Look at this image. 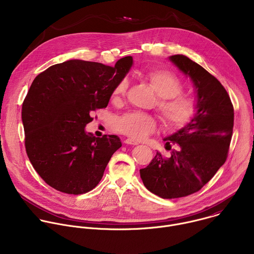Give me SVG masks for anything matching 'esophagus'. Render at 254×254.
I'll return each mask as SVG.
<instances>
[{
  "label": "esophagus",
  "mask_w": 254,
  "mask_h": 254,
  "mask_svg": "<svg viewBox=\"0 0 254 254\" xmlns=\"http://www.w3.org/2000/svg\"><path fill=\"white\" fill-rule=\"evenodd\" d=\"M124 142L127 144H131V146H136V144H138V142L132 138H126Z\"/></svg>",
  "instance_id": "1"
}]
</instances>
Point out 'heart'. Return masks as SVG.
Returning <instances> with one entry per match:
<instances>
[{
	"mask_svg": "<svg viewBox=\"0 0 254 254\" xmlns=\"http://www.w3.org/2000/svg\"><path fill=\"white\" fill-rule=\"evenodd\" d=\"M143 77L158 95L157 107L165 127H184L195 113V102L189 94L181 92L183 89L181 80L172 72L163 69H151L144 72ZM127 88V80L119 82L114 89L113 99L120 101L125 96ZM114 126L121 133L134 139H142L156 129L157 121L148 114L129 112L118 118Z\"/></svg>",
	"mask_w": 254,
	"mask_h": 254,
	"instance_id": "b5f03b06",
	"label": "heart"
}]
</instances>
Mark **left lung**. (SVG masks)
<instances>
[{
    "instance_id": "1",
    "label": "left lung",
    "mask_w": 254,
    "mask_h": 254,
    "mask_svg": "<svg viewBox=\"0 0 254 254\" xmlns=\"http://www.w3.org/2000/svg\"><path fill=\"white\" fill-rule=\"evenodd\" d=\"M169 59L192 80L196 114L164 138L169 157L157 152L150 165L139 170L143 185L164 199L191 195L209 182L226 161L234 123L233 105L218 79L185 55Z\"/></svg>"
}]
</instances>
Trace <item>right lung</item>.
Listing matches in <instances>:
<instances>
[{
	"label": "right lung",
	"instance_id": "right-lung-1",
	"mask_svg": "<svg viewBox=\"0 0 254 254\" xmlns=\"http://www.w3.org/2000/svg\"><path fill=\"white\" fill-rule=\"evenodd\" d=\"M131 65V56L115 67L73 59L50 66L33 80L22 106L25 147L50 187L79 195L97 186L122 141L115 134L95 137L85 127L94 111L107 106Z\"/></svg>",
	"mask_w": 254,
	"mask_h": 254
}]
</instances>
